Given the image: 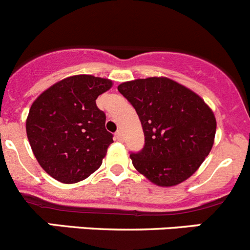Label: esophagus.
<instances>
[{
    "label": "esophagus",
    "instance_id": "esophagus-1",
    "mask_svg": "<svg viewBox=\"0 0 250 250\" xmlns=\"http://www.w3.org/2000/svg\"><path fill=\"white\" fill-rule=\"evenodd\" d=\"M115 137L118 141H123L124 140V135H123V131L121 130H118V131L115 132Z\"/></svg>",
    "mask_w": 250,
    "mask_h": 250
}]
</instances>
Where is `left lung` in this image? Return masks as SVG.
<instances>
[{
    "label": "left lung",
    "mask_w": 250,
    "mask_h": 250,
    "mask_svg": "<svg viewBox=\"0 0 250 250\" xmlns=\"http://www.w3.org/2000/svg\"><path fill=\"white\" fill-rule=\"evenodd\" d=\"M118 91L132 104L144 129V149L130 154L137 172L162 188L191 177L215 142L212 109L199 94L168 77L127 81Z\"/></svg>",
    "instance_id": "left-lung-1"
}]
</instances>
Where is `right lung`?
I'll use <instances>...</instances> for the list:
<instances>
[{
    "mask_svg": "<svg viewBox=\"0 0 250 250\" xmlns=\"http://www.w3.org/2000/svg\"><path fill=\"white\" fill-rule=\"evenodd\" d=\"M113 81L75 75L54 83L33 102L25 121L40 167L63 184L84 180L102 166L113 135L96 99Z\"/></svg>",
    "mask_w": 250,
    "mask_h": 250,
    "instance_id": "1",
    "label": "right lung"
}]
</instances>
